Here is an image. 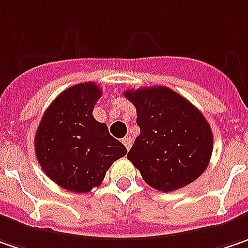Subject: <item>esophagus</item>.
<instances>
[{
    "label": "esophagus",
    "instance_id": "esophagus-1",
    "mask_svg": "<svg viewBox=\"0 0 248 248\" xmlns=\"http://www.w3.org/2000/svg\"><path fill=\"white\" fill-rule=\"evenodd\" d=\"M132 137H124V140H122V143L124 144V147L127 148V150H130V147H132Z\"/></svg>",
    "mask_w": 248,
    "mask_h": 248
}]
</instances>
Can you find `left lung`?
<instances>
[{
	"label": "left lung",
	"instance_id": "1",
	"mask_svg": "<svg viewBox=\"0 0 248 248\" xmlns=\"http://www.w3.org/2000/svg\"><path fill=\"white\" fill-rule=\"evenodd\" d=\"M124 94L136 107L140 127L127 158L145 183L173 191L201 176L208 167L214 140L204 115L165 86Z\"/></svg>",
	"mask_w": 248,
	"mask_h": 248
}]
</instances>
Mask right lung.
<instances>
[{
    "instance_id": "1",
    "label": "right lung",
    "mask_w": 248,
    "mask_h": 248,
    "mask_svg": "<svg viewBox=\"0 0 248 248\" xmlns=\"http://www.w3.org/2000/svg\"><path fill=\"white\" fill-rule=\"evenodd\" d=\"M95 83H80L62 92L38 124L34 151L38 164L62 188L87 193L101 185L113 162L127 150L108 126L97 122L93 109L101 97Z\"/></svg>"
}]
</instances>
